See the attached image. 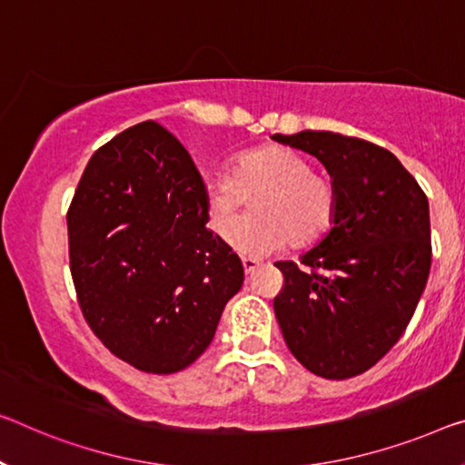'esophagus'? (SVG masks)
Instances as JSON below:
<instances>
[{"label":"esophagus","mask_w":465,"mask_h":465,"mask_svg":"<svg viewBox=\"0 0 465 465\" xmlns=\"http://www.w3.org/2000/svg\"><path fill=\"white\" fill-rule=\"evenodd\" d=\"M241 262H242V268H245V272H247V274H252L253 270H255L257 266H260V262L253 260V257H247V255H242V257H241Z\"/></svg>","instance_id":"obj_1"}]
</instances>
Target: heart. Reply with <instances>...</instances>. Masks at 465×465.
<instances>
[{
  "mask_svg": "<svg viewBox=\"0 0 465 465\" xmlns=\"http://www.w3.org/2000/svg\"><path fill=\"white\" fill-rule=\"evenodd\" d=\"M252 216L234 228L231 241L241 252L268 253L284 241L307 247L322 239L337 212L332 178L312 170V162L282 145H263L242 153L232 174L210 176L203 184L210 228L228 237L247 199Z\"/></svg>",
  "mask_w": 465,
  "mask_h": 465,
  "instance_id": "b5f03b06",
  "label": "heart"
}]
</instances>
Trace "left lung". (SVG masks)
Returning a JSON list of instances; mask_svg holds the SVG:
<instances>
[{"label":"left lung","mask_w":465,"mask_h":465,"mask_svg":"<svg viewBox=\"0 0 465 465\" xmlns=\"http://www.w3.org/2000/svg\"><path fill=\"white\" fill-rule=\"evenodd\" d=\"M324 163L337 187L326 237L295 262L274 313L303 368L331 381L366 372L401 339L432 262L426 193L389 149L331 131L274 134Z\"/></svg>","instance_id":"1"}]
</instances>
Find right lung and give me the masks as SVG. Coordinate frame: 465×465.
Listing matches in <instances>:
<instances>
[{"label": "right lung", "instance_id": "add662e5", "mask_svg": "<svg viewBox=\"0 0 465 465\" xmlns=\"http://www.w3.org/2000/svg\"><path fill=\"white\" fill-rule=\"evenodd\" d=\"M70 274L95 337L141 372L202 355L242 263L205 228L203 181L173 133L147 120L93 153L68 208Z\"/></svg>", "mask_w": 465, "mask_h": 465}]
</instances>
